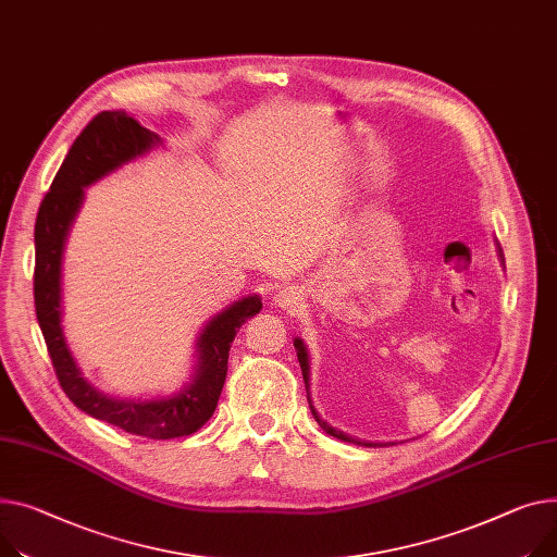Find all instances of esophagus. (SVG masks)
<instances>
[{
	"label": "esophagus",
	"mask_w": 557,
	"mask_h": 557,
	"mask_svg": "<svg viewBox=\"0 0 557 557\" xmlns=\"http://www.w3.org/2000/svg\"><path fill=\"white\" fill-rule=\"evenodd\" d=\"M275 302H277V307H282V309L295 311V309H298V305H300L302 300H300V293L295 290V288H284V290H280V293H277Z\"/></svg>",
	"instance_id": "1"
}]
</instances>
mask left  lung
<instances>
[{
    "mask_svg": "<svg viewBox=\"0 0 557 557\" xmlns=\"http://www.w3.org/2000/svg\"><path fill=\"white\" fill-rule=\"evenodd\" d=\"M499 257H502V262H504V255H502V248H499ZM295 351H298V360H300V367H302V376H305V385H307V398H309V407H311V414H313V419L318 421V425L326 432V434H331V436H336V438H341V441H347V443H358V446H367V448H379V446H387V443H372V441H360V438H354V436H349V434H345V432H341V430H336V428H331L329 423H324L320 417H318V412L313 410V405H311V396H309V354H307V347H305V343L300 341V338H295Z\"/></svg>",
    "mask_w": 557,
    "mask_h": 557,
    "instance_id": "obj_1",
    "label": "left lung"
}]
</instances>
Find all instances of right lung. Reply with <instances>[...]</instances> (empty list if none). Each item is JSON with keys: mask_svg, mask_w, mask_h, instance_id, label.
Returning <instances> with one entry per match:
<instances>
[{"mask_svg": "<svg viewBox=\"0 0 557 557\" xmlns=\"http://www.w3.org/2000/svg\"><path fill=\"white\" fill-rule=\"evenodd\" d=\"M163 140L125 111H102L73 140L35 219V315L60 387L94 419L147 438H176L197 432L214 412L226 383L228 351L239 326L259 313L262 298L248 295L206 322L197 338V367L190 383L174 396L152 400L111 398L98 392L73 360L62 331V252L85 188L121 165L145 157Z\"/></svg>", "mask_w": 557, "mask_h": 557, "instance_id": "right-lung-1", "label": "right lung"}]
</instances>
